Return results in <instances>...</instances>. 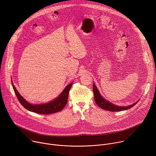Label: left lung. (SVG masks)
<instances>
[{"label": "left lung", "mask_w": 156, "mask_h": 156, "mask_svg": "<svg viewBox=\"0 0 156 156\" xmlns=\"http://www.w3.org/2000/svg\"><path fill=\"white\" fill-rule=\"evenodd\" d=\"M93 92L94 95V101L97 104V105L102 109L108 110V111H112V112H119V111L129 109L133 107L134 105H135L139 101L138 100L136 102L128 106H119L112 104V102H110L108 101L107 99H104L99 93V91L98 90V89L96 87L95 84H93Z\"/></svg>", "instance_id": "obj_1"}]
</instances>
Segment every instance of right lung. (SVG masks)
I'll return each instance as SVG.
<instances>
[{
  "label": "right lung",
  "instance_id": "add662e5",
  "mask_svg": "<svg viewBox=\"0 0 156 156\" xmlns=\"http://www.w3.org/2000/svg\"><path fill=\"white\" fill-rule=\"evenodd\" d=\"M12 83L16 96L17 97L20 104L29 111L40 114H50L62 110L67 103L69 91L73 84V83H71L66 86L58 97L49 102L39 104H33L28 102L22 97L13 85V82H12Z\"/></svg>",
  "mask_w": 156,
  "mask_h": 156
}]
</instances>
